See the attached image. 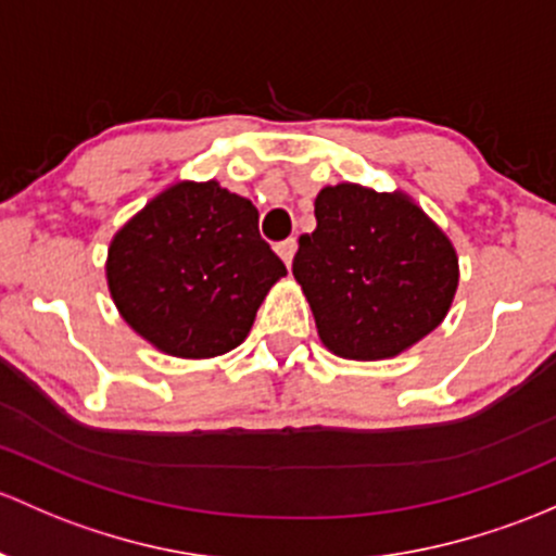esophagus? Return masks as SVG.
<instances>
[{"label":"esophagus","instance_id":"34e87169","mask_svg":"<svg viewBox=\"0 0 556 556\" xmlns=\"http://www.w3.org/2000/svg\"><path fill=\"white\" fill-rule=\"evenodd\" d=\"M295 250H298V242H295V239H285V242H279V244H277V253H279V258L285 261V266H290V263H293Z\"/></svg>","mask_w":556,"mask_h":556}]
</instances>
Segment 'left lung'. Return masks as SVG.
Segmentation results:
<instances>
[{
	"label": "left lung",
	"instance_id": "obj_1",
	"mask_svg": "<svg viewBox=\"0 0 556 556\" xmlns=\"http://www.w3.org/2000/svg\"><path fill=\"white\" fill-rule=\"evenodd\" d=\"M314 215L317 229L298 239L293 277L327 352L391 359L447 317L458 255L413 197L359 184L325 186Z\"/></svg>",
	"mask_w": 556,
	"mask_h": 556
}]
</instances>
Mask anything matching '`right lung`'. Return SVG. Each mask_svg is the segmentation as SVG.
Returning <instances> with one entry per match:
<instances>
[{"label":"right lung","instance_id":"right-lung-1","mask_svg":"<svg viewBox=\"0 0 556 556\" xmlns=\"http://www.w3.org/2000/svg\"><path fill=\"white\" fill-rule=\"evenodd\" d=\"M288 274L258 233V210L218 180H178L109 244L116 312L180 359L220 356L248 338L268 290Z\"/></svg>","mask_w":556,"mask_h":556}]
</instances>
